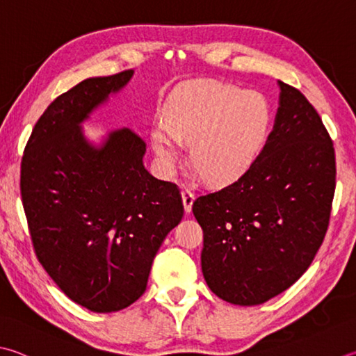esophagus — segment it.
<instances>
[{"instance_id":"34e87169","label":"esophagus","mask_w":356,"mask_h":356,"mask_svg":"<svg viewBox=\"0 0 356 356\" xmlns=\"http://www.w3.org/2000/svg\"><path fill=\"white\" fill-rule=\"evenodd\" d=\"M182 200H184V209L186 213L191 211V207L193 202H195V193L188 188H184L182 190Z\"/></svg>"}]
</instances>
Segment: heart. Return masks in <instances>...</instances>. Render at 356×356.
Returning a JSON list of instances; mask_svg holds the SVG:
<instances>
[{"label":"heart","instance_id":"obj_1","mask_svg":"<svg viewBox=\"0 0 356 356\" xmlns=\"http://www.w3.org/2000/svg\"><path fill=\"white\" fill-rule=\"evenodd\" d=\"M270 126V108L255 92L213 81L179 87L166 104V120L152 127L151 141L166 174L184 159L191 143V160L213 184L243 177L263 151Z\"/></svg>","mask_w":356,"mask_h":356}]
</instances>
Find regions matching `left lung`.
Here are the masks:
<instances>
[{"instance_id": "obj_1", "label": "left lung", "mask_w": 356, "mask_h": 356, "mask_svg": "<svg viewBox=\"0 0 356 356\" xmlns=\"http://www.w3.org/2000/svg\"><path fill=\"white\" fill-rule=\"evenodd\" d=\"M279 87L274 129L255 163L193 202L204 230V279L234 305H260L299 280L330 221L333 141L305 96L282 81Z\"/></svg>"}]
</instances>
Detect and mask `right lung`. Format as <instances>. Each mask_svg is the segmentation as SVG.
Segmentation results:
<instances>
[{
    "label": "right lung",
    "mask_w": 356,
    "mask_h": 356,
    "mask_svg": "<svg viewBox=\"0 0 356 356\" xmlns=\"http://www.w3.org/2000/svg\"><path fill=\"white\" fill-rule=\"evenodd\" d=\"M90 77L51 102L22 159L20 190L35 255L71 300L95 313L141 297L157 250L184 216L177 185L143 165L146 143L116 129L101 146L81 122L131 81Z\"/></svg>",
    "instance_id": "1"
}]
</instances>
